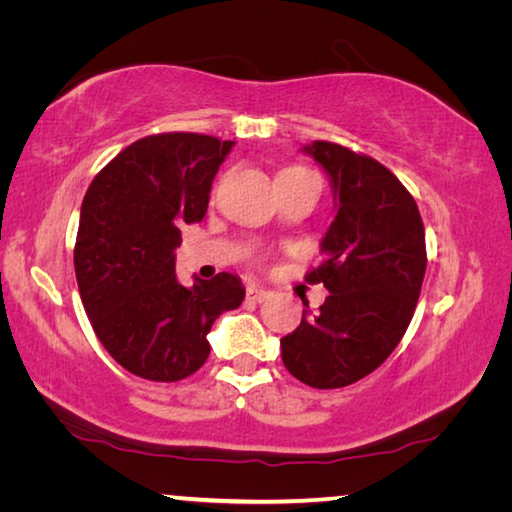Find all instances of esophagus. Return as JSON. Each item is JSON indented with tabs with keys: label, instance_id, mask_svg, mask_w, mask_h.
Instances as JSON below:
<instances>
[{
	"label": "esophagus",
	"instance_id": "1",
	"mask_svg": "<svg viewBox=\"0 0 512 512\" xmlns=\"http://www.w3.org/2000/svg\"><path fill=\"white\" fill-rule=\"evenodd\" d=\"M246 296L248 300H255V302H262L268 298V291L264 287H259V284H248L246 287Z\"/></svg>",
	"mask_w": 512,
	"mask_h": 512
}]
</instances>
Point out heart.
<instances>
[{"mask_svg":"<svg viewBox=\"0 0 512 512\" xmlns=\"http://www.w3.org/2000/svg\"><path fill=\"white\" fill-rule=\"evenodd\" d=\"M284 171H307V169H302V167H289V169H284Z\"/></svg>","mask_w":512,"mask_h":512,"instance_id":"b5f03b06","label":"heart"}]
</instances>
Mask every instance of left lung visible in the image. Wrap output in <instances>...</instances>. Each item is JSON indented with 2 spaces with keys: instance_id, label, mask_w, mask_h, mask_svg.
<instances>
[{
  "instance_id": "obj_1",
  "label": "left lung",
  "mask_w": 512,
  "mask_h": 512,
  "mask_svg": "<svg viewBox=\"0 0 512 512\" xmlns=\"http://www.w3.org/2000/svg\"><path fill=\"white\" fill-rule=\"evenodd\" d=\"M327 171L336 216L307 273L329 296L280 341L282 361L311 388H343L388 359L418 305L427 246L418 205L384 164L334 142L302 149ZM305 307H309L305 302Z\"/></svg>"
}]
</instances>
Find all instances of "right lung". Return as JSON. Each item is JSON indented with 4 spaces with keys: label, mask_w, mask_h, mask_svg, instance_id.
Masks as SVG:
<instances>
[{
    "label": "right lung",
    "mask_w": 512,
    "mask_h": 512,
    "mask_svg": "<svg viewBox=\"0 0 512 512\" xmlns=\"http://www.w3.org/2000/svg\"><path fill=\"white\" fill-rule=\"evenodd\" d=\"M232 146L198 133L142 137L85 192L74 246L85 314L110 357L142 379L194 375L210 357L214 320L246 296L230 273L194 287L176 280L180 225L205 216Z\"/></svg>",
    "instance_id": "right-lung-1"
}]
</instances>
